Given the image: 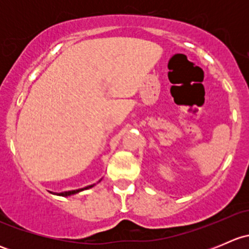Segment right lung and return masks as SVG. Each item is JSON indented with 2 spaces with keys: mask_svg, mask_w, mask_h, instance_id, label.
I'll return each mask as SVG.
<instances>
[{
  "mask_svg": "<svg viewBox=\"0 0 249 249\" xmlns=\"http://www.w3.org/2000/svg\"><path fill=\"white\" fill-rule=\"evenodd\" d=\"M95 184H91V185H88V187L85 188H82V189H77V190H70V192H64V193H59V194L56 195H60V196H70V195H73V194H77V193L79 192H83V190L85 189H90V188L94 187Z\"/></svg>",
  "mask_w": 249,
  "mask_h": 249,
  "instance_id": "1",
  "label": "right lung"
}]
</instances>
